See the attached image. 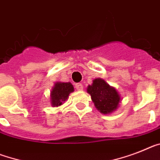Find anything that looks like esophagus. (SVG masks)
Here are the masks:
<instances>
[{
	"label": "esophagus",
	"mask_w": 160,
	"mask_h": 160,
	"mask_svg": "<svg viewBox=\"0 0 160 160\" xmlns=\"http://www.w3.org/2000/svg\"><path fill=\"white\" fill-rule=\"evenodd\" d=\"M75 87L77 90H82L83 89V84H80V83H77V84H75Z\"/></svg>",
	"instance_id": "esophagus-1"
}]
</instances>
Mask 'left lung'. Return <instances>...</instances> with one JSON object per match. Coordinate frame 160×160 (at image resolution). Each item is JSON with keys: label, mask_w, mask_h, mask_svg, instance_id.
I'll return each mask as SVG.
<instances>
[{"label": "left lung", "mask_w": 160, "mask_h": 160, "mask_svg": "<svg viewBox=\"0 0 160 160\" xmlns=\"http://www.w3.org/2000/svg\"><path fill=\"white\" fill-rule=\"evenodd\" d=\"M87 92L90 94L94 106L101 113L113 112L120 101V97L116 89L100 78L95 79L92 85H88Z\"/></svg>", "instance_id": "obj_1"}]
</instances>
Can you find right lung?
<instances>
[{
    "instance_id": "add662e5",
    "label": "right lung",
    "mask_w": 160,
    "mask_h": 160,
    "mask_svg": "<svg viewBox=\"0 0 160 160\" xmlns=\"http://www.w3.org/2000/svg\"><path fill=\"white\" fill-rule=\"evenodd\" d=\"M74 91V87L71 83H56L51 91V104L53 107L62 105L68 98L70 92Z\"/></svg>"
}]
</instances>
